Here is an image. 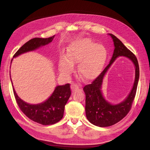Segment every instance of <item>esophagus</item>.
Listing matches in <instances>:
<instances>
[{"mask_svg":"<svg viewBox=\"0 0 150 150\" xmlns=\"http://www.w3.org/2000/svg\"><path fill=\"white\" fill-rule=\"evenodd\" d=\"M71 91L74 92V91H76L79 90V86L77 84H72L71 85Z\"/></svg>","mask_w":150,"mask_h":150,"instance_id":"1","label":"esophagus"}]
</instances>
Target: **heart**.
Returning <instances> with one entry per match:
<instances>
[{
  "mask_svg": "<svg viewBox=\"0 0 150 150\" xmlns=\"http://www.w3.org/2000/svg\"><path fill=\"white\" fill-rule=\"evenodd\" d=\"M105 47L88 38L78 39L69 44L66 56L60 60L59 70L63 75L72 71L73 64L78 63L77 72L84 80L90 81L100 74L107 60Z\"/></svg>",
  "mask_w": 150,
  "mask_h": 150,
  "instance_id": "obj_1",
  "label": "heart"
}]
</instances>
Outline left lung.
I'll return each mask as SVG.
<instances>
[{
    "label": "left lung",
    "instance_id": "8db88e82",
    "mask_svg": "<svg viewBox=\"0 0 150 150\" xmlns=\"http://www.w3.org/2000/svg\"><path fill=\"white\" fill-rule=\"evenodd\" d=\"M114 43L115 50L110 62L100 74L90 84L85 86L83 90L86 94V115L88 120L99 127H108L119 122L131 110L136 95L139 79V66L137 57L131 51L113 34H109ZM124 56L131 59L136 67V78L132 90L129 96L122 103L111 105L103 98L101 88L103 78L108 69L117 57Z\"/></svg>",
    "mask_w": 150,
    "mask_h": 150
}]
</instances>
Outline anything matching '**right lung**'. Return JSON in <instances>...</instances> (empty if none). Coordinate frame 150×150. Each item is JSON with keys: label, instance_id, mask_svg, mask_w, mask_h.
<instances>
[{"label": "right lung", "instance_id": "add662e5", "mask_svg": "<svg viewBox=\"0 0 150 150\" xmlns=\"http://www.w3.org/2000/svg\"><path fill=\"white\" fill-rule=\"evenodd\" d=\"M54 37L55 35L46 39L34 38L30 40L15 53L13 58L22 53L33 51L41 46L46 45L52 42ZM13 90L16 102L21 110L30 119L42 125L55 124L62 119L65 105L71 93L69 84L57 86L52 95L44 103L38 104H30L18 97L14 88H13Z\"/></svg>", "mask_w": 150, "mask_h": 150}]
</instances>
